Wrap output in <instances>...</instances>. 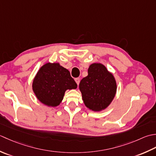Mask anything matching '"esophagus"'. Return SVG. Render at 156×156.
Listing matches in <instances>:
<instances>
[{"instance_id": "34e87169", "label": "esophagus", "mask_w": 156, "mask_h": 156, "mask_svg": "<svg viewBox=\"0 0 156 156\" xmlns=\"http://www.w3.org/2000/svg\"><path fill=\"white\" fill-rule=\"evenodd\" d=\"M75 81L76 83H77V84L79 85V82H80V79H79V77L75 78Z\"/></svg>"}]
</instances>
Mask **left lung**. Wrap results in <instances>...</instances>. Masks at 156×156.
Returning <instances> with one entry per match:
<instances>
[{
	"instance_id": "obj_1",
	"label": "left lung",
	"mask_w": 156,
	"mask_h": 156,
	"mask_svg": "<svg viewBox=\"0 0 156 156\" xmlns=\"http://www.w3.org/2000/svg\"><path fill=\"white\" fill-rule=\"evenodd\" d=\"M85 106L94 112L106 109L116 96L117 85L112 73L101 63H93L88 68V75L79 83Z\"/></svg>"
}]
</instances>
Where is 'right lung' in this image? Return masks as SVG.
Wrapping results in <instances>:
<instances>
[{
    "label": "right lung",
    "instance_id": "right-lung-1",
    "mask_svg": "<svg viewBox=\"0 0 156 156\" xmlns=\"http://www.w3.org/2000/svg\"><path fill=\"white\" fill-rule=\"evenodd\" d=\"M77 87L67 69L58 62H46L35 75L32 90L37 99L48 107H56L61 102L67 90Z\"/></svg>",
    "mask_w": 156,
    "mask_h": 156
}]
</instances>
